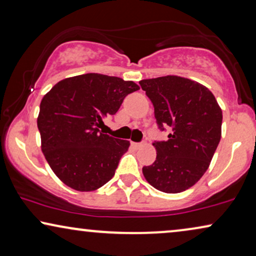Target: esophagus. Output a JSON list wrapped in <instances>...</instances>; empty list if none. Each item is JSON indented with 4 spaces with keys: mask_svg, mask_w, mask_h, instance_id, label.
Instances as JSON below:
<instances>
[{
    "mask_svg": "<svg viewBox=\"0 0 256 256\" xmlns=\"http://www.w3.org/2000/svg\"><path fill=\"white\" fill-rule=\"evenodd\" d=\"M131 145L134 147V148H139V147H142L144 144L142 142H131Z\"/></svg>",
    "mask_w": 256,
    "mask_h": 256,
    "instance_id": "obj_1",
    "label": "esophagus"
}]
</instances>
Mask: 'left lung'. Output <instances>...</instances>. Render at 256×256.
<instances>
[{
	"label": "left lung",
	"instance_id": "1",
	"mask_svg": "<svg viewBox=\"0 0 256 256\" xmlns=\"http://www.w3.org/2000/svg\"><path fill=\"white\" fill-rule=\"evenodd\" d=\"M139 84L153 103L158 126L172 128L167 142H153L156 159L142 174L160 192H184L204 175L220 142V106L205 86L186 78L167 75Z\"/></svg>",
	"mask_w": 256,
	"mask_h": 256
}]
</instances>
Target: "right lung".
I'll list each match as a JSON object with an SVG mask.
<instances>
[{
	"label": "right lung",
	"mask_w": 256,
	"mask_h": 256,
	"mask_svg": "<svg viewBox=\"0 0 256 256\" xmlns=\"http://www.w3.org/2000/svg\"><path fill=\"white\" fill-rule=\"evenodd\" d=\"M138 89L133 81L88 73L59 81L42 97L37 120L42 150L64 184L92 192L112 178L130 142L100 128Z\"/></svg>",
	"instance_id": "right-lung-1"
}]
</instances>
